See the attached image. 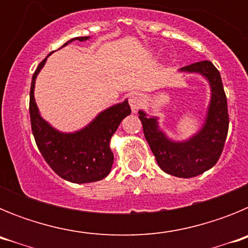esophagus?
Wrapping results in <instances>:
<instances>
[{
    "label": "esophagus",
    "mask_w": 248,
    "mask_h": 248,
    "mask_svg": "<svg viewBox=\"0 0 248 248\" xmlns=\"http://www.w3.org/2000/svg\"><path fill=\"white\" fill-rule=\"evenodd\" d=\"M143 100H144V98L141 94L131 93L130 97H129V104H130L131 109H133V110H135V109H138L140 105H141Z\"/></svg>",
    "instance_id": "obj_1"
}]
</instances>
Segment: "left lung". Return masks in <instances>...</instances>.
<instances>
[{
	"label": "left lung",
	"instance_id": "obj_1",
	"mask_svg": "<svg viewBox=\"0 0 248 248\" xmlns=\"http://www.w3.org/2000/svg\"><path fill=\"white\" fill-rule=\"evenodd\" d=\"M180 71L201 74L210 83L211 99L202 128L190 139L174 141L160 130L156 117L149 118L139 110V119L160 169L166 174L187 179L205 172L220 159L229 131V111L220 72L210 61L192 63Z\"/></svg>",
	"mask_w": 248,
	"mask_h": 248
}]
</instances>
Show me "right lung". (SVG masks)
Here are the masks:
<instances>
[{
	"instance_id": "right-lung-1",
	"label": "right lung",
	"mask_w": 248,
	"mask_h": 248,
	"mask_svg": "<svg viewBox=\"0 0 248 248\" xmlns=\"http://www.w3.org/2000/svg\"><path fill=\"white\" fill-rule=\"evenodd\" d=\"M87 41L89 37H77L68 41ZM63 46V47H64ZM48 56L39 63L32 77L30 92L31 126L39 151L57 175L67 181L85 184L108 176L114 161L110 138L126 115L131 113L128 100L113 105L99 113L85 128L74 133H62L50 126L39 114L34 100V83Z\"/></svg>"
}]
</instances>
